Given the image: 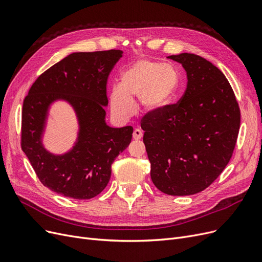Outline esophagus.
<instances>
[{
	"mask_svg": "<svg viewBox=\"0 0 262 262\" xmlns=\"http://www.w3.org/2000/svg\"><path fill=\"white\" fill-rule=\"evenodd\" d=\"M143 137V132H142L141 129H136L133 131V139L134 140H140Z\"/></svg>",
	"mask_w": 262,
	"mask_h": 262,
	"instance_id": "1",
	"label": "esophagus"
}]
</instances>
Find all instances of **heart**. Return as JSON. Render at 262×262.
Returning <instances> with one entry per match:
<instances>
[{"mask_svg": "<svg viewBox=\"0 0 262 262\" xmlns=\"http://www.w3.org/2000/svg\"><path fill=\"white\" fill-rule=\"evenodd\" d=\"M179 83L178 72L168 64L139 59L126 66L120 74V86H114L110 106L119 119L134 113L133 99H140L146 113H156L171 101Z\"/></svg>", "mask_w": 262, "mask_h": 262, "instance_id": "obj_1", "label": "heart"}]
</instances>
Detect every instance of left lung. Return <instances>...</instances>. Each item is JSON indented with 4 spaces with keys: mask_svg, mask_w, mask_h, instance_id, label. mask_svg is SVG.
<instances>
[{
    "mask_svg": "<svg viewBox=\"0 0 262 262\" xmlns=\"http://www.w3.org/2000/svg\"><path fill=\"white\" fill-rule=\"evenodd\" d=\"M187 72V89L176 104L141 119L150 178L169 195L202 191L233 155L241 110L225 75L192 53L169 55Z\"/></svg>",
    "mask_w": 262,
    "mask_h": 262,
    "instance_id": "1",
    "label": "left lung"
}]
</instances>
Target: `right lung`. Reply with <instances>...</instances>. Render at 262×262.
Here are the masks:
<instances>
[{
    "instance_id": "obj_1",
    "label": "right lung",
    "mask_w": 262,
    "mask_h": 262,
    "mask_svg": "<svg viewBox=\"0 0 262 262\" xmlns=\"http://www.w3.org/2000/svg\"><path fill=\"white\" fill-rule=\"evenodd\" d=\"M121 57V50L71 53L45 71L24 99L21 149L52 191L78 200L96 196L109 182L116 157L130 144L131 125L110 128L105 122L108 76ZM57 99L73 105L80 124L78 142L63 156L41 144L48 108Z\"/></svg>"
}]
</instances>
